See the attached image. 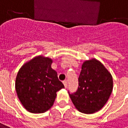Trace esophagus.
<instances>
[{
	"label": "esophagus",
	"mask_w": 128,
	"mask_h": 128,
	"mask_svg": "<svg viewBox=\"0 0 128 128\" xmlns=\"http://www.w3.org/2000/svg\"><path fill=\"white\" fill-rule=\"evenodd\" d=\"M62 83H63V84H64L65 87L67 88V87H68V81H67V80H64V81L62 82Z\"/></svg>",
	"instance_id": "obj_1"
}]
</instances>
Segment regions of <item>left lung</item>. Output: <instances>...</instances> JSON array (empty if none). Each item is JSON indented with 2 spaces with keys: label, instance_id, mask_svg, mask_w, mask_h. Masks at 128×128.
Listing matches in <instances>:
<instances>
[{
  "label": "left lung",
  "instance_id": "left-lung-1",
  "mask_svg": "<svg viewBox=\"0 0 128 128\" xmlns=\"http://www.w3.org/2000/svg\"><path fill=\"white\" fill-rule=\"evenodd\" d=\"M79 87L69 96L80 112L93 114L104 106L113 90V79L102 62L96 58L84 61L79 76Z\"/></svg>",
  "mask_w": 128,
  "mask_h": 128
}]
</instances>
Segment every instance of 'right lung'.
Masks as SVG:
<instances>
[{"label":"right lung","instance_id":"add662e5","mask_svg":"<svg viewBox=\"0 0 128 128\" xmlns=\"http://www.w3.org/2000/svg\"><path fill=\"white\" fill-rule=\"evenodd\" d=\"M52 60L38 56L18 70L15 88L18 99L28 112L44 113L54 104L56 92L64 88L57 72L52 68Z\"/></svg>","mask_w":128,"mask_h":128}]
</instances>
